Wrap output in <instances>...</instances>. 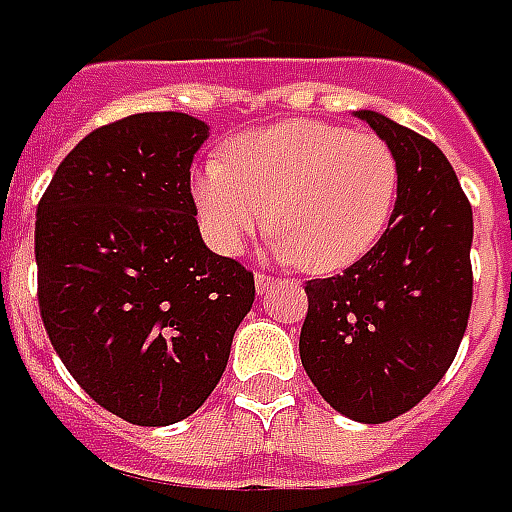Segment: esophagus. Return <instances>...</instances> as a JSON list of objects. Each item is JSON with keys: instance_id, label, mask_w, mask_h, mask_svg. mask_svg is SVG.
I'll list each match as a JSON object with an SVG mask.
<instances>
[{"instance_id": "1", "label": "esophagus", "mask_w": 512, "mask_h": 512, "mask_svg": "<svg viewBox=\"0 0 512 512\" xmlns=\"http://www.w3.org/2000/svg\"><path fill=\"white\" fill-rule=\"evenodd\" d=\"M274 285H276L274 276H268V274H257V276H255V290H257V295L268 293V287H274Z\"/></svg>"}]
</instances>
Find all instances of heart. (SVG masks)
Segmentation results:
<instances>
[{
    "mask_svg": "<svg viewBox=\"0 0 512 512\" xmlns=\"http://www.w3.org/2000/svg\"><path fill=\"white\" fill-rule=\"evenodd\" d=\"M192 179L208 244L241 255L274 225V255L333 274L372 252L399 198V162L372 132L293 119L238 135Z\"/></svg>",
    "mask_w": 512,
    "mask_h": 512,
    "instance_id": "obj_1",
    "label": "heart"
}]
</instances>
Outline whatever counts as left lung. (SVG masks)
Listing matches in <instances>:
<instances>
[{
    "mask_svg": "<svg viewBox=\"0 0 512 512\" xmlns=\"http://www.w3.org/2000/svg\"><path fill=\"white\" fill-rule=\"evenodd\" d=\"M399 162L388 230L344 274L306 282L301 363L333 410L385 423L456 358L472 309V206L448 157L377 111H355Z\"/></svg>",
    "mask_w": 512,
    "mask_h": 512,
    "instance_id": "1",
    "label": "left lung"
}]
</instances>
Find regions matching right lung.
I'll return each mask as SVG.
<instances>
[{
  "instance_id": "obj_1",
  "label": "right lung",
  "mask_w": 512,
  "mask_h": 512,
  "mask_svg": "<svg viewBox=\"0 0 512 512\" xmlns=\"http://www.w3.org/2000/svg\"><path fill=\"white\" fill-rule=\"evenodd\" d=\"M206 121L135 113L89 132L37 206L45 331L73 380L135 426L189 418L217 388L255 276L203 244L189 168Z\"/></svg>"
}]
</instances>
